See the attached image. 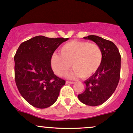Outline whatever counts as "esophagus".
Instances as JSON below:
<instances>
[{"label":"esophagus","mask_w":133,"mask_h":133,"mask_svg":"<svg viewBox=\"0 0 133 133\" xmlns=\"http://www.w3.org/2000/svg\"><path fill=\"white\" fill-rule=\"evenodd\" d=\"M65 83H66L67 84H74V83H75V82H69V81H66V82H65Z\"/></svg>","instance_id":"obj_1"}]
</instances>
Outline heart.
<instances>
[{"label": "heart", "instance_id": "1", "mask_svg": "<svg viewBox=\"0 0 133 133\" xmlns=\"http://www.w3.org/2000/svg\"><path fill=\"white\" fill-rule=\"evenodd\" d=\"M102 49L96 44L88 42L71 41L60 49V55L55 53L51 57V66L56 75L62 76L70 68H73L66 76L73 79L78 76L87 78L95 74L102 61Z\"/></svg>", "mask_w": 133, "mask_h": 133}]
</instances>
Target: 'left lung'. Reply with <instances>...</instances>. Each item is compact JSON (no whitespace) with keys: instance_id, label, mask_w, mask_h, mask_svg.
<instances>
[{"instance_id":"left-lung-1","label":"left lung","mask_w":133,"mask_h":133,"mask_svg":"<svg viewBox=\"0 0 133 133\" xmlns=\"http://www.w3.org/2000/svg\"><path fill=\"white\" fill-rule=\"evenodd\" d=\"M100 47L103 58L97 71L84 81L85 89L78 95L79 100L90 106L104 104L113 94L118 84L121 67V56L113 42L96 35L84 37Z\"/></svg>"}]
</instances>
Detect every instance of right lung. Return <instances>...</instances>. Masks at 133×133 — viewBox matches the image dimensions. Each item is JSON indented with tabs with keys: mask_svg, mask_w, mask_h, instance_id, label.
Masks as SVG:
<instances>
[{
	"mask_svg": "<svg viewBox=\"0 0 133 133\" xmlns=\"http://www.w3.org/2000/svg\"><path fill=\"white\" fill-rule=\"evenodd\" d=\"M68 38L37 36L20 45L14 57L16 85L22 97L33 107L47 108L57 101L65 81L51 67L55 51Z\"/></svg>",
	"mask_w": 133,
	"mask_h": 133,
	"instance_id": "1",
	"label": "right lung"
}]
</instances>
